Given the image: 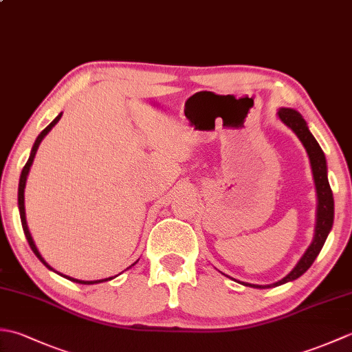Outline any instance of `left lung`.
I'll return each instance as SVG.
<instances>
[{
  "instance_id": "1",
  "label": "left lung",
  "mask_w": 352,
  "mask_h": 352,
  "mask_svg": "<svg viewBox=\"0 0 352 352\" xmlns=\"http://www.w3.org/2000/svg\"><path fill=\"white\" fill-rule=\"evenodd\" d=\"M278 118L280 121L289 126V129L294 131L298 139L301 140L304 145L305 151L309 154L310 159V166L313 172V180H315V188H316V197H318V208H316V226H315V236H313V241L307 251L304 252V256L298 261L296 266L292 269V271L281 278L280 281L267 284V286H261V284H251L245 281H239L243 286L254 287V289H269V287H276L281 286L284 283L294 281L307 271V269L313 265V261L319 256L320 250L327 241L328 234L333 228V221H334V198L333 192L330 188V183H328V175H327V159L322 151V148L319 146L318 140L315 136L310 133L309 125L305 122V119L300 111L289 107H281L278 110Z\"/></svg>"
}]
</instances>
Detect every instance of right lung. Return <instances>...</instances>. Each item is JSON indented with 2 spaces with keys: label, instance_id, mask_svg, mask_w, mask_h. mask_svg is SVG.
I'll list each match as a JSON object with an SVG mask.
<instances>
[{
  "label": "right lung",
  "instance_id": "1",
  "mask_svg": "<svg viewBox=\"0 0 352 352\" xmlns=\"http://www.w3.org/2000/svg\"><path fill=\"white\" fill-rule=\"evenodd\" d=\"M60 118H62V113L60 115H57L56 116V119L54 121H52L47 129H45L39 136H37V139H36V142H34V145H33V148H32V153H30V157H28V160H27V163H25V166H24V169H22V172H21V178H19V188H18V207H19V214H21V222H22V230H24V234H25V237H27V241H28V245H30V248H32V251L36 254V257L39 258L42 263L47 266L50 271H52V272H56V274H58V275H62V276H65V278H68L69 281H74V283H78V284H98V283H102V281H109V280H113L115 276H110V278H104V280H95V281H83V280H77V278H72V276H68V275H63V274H60V272H57V271H54V269H52L47 261H45V258L41 256V252H39V250H37V246H36V243H34V241H33V237H32V234H30V230H28V226H27V218H25V206H24V192H25V183H27V177H28V172H30V168H32V164H33V160H34V155H36V153H37V148H39V145H41V142H42V139L47 136V134L51 131V129L52 126H54L58 121H60ZM138 261H134V263L131 265V266H134L136 265ZM130 266V267H131ZM129 269V267H126Z\"/></svg>",
  "mask_w": 352,
  "mask_h": 352
}]
</instances>
